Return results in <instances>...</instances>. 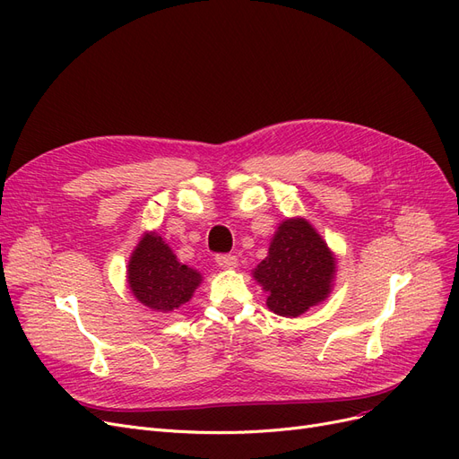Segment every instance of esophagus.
Masks as SVG:
<instances>
[{"mask_svg":"<svg viewBox=\"0 0 459 459\" xmlns=\"http://www.w3.org/2000/svg\"><path fill=\"white\" fill-rule=\"evenodd\" d=\"M215 263L221 266V268H236L238 266V259H236V255H230V253H219V255L215 257Z\"/></svg>","mask_w":459,"mask_h":459,"instance_id":"obj_1","label":"esophagus"}]
</instances>
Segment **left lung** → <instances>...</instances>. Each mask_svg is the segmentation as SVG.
Instances as JSON below:
<instances>
[{"mask_svg":"<svg viewBox=\"0 0 459 459\" xmlns=\"http://www.w3.org/2000/svg\"><path fill=\"white\" fill-rule=\"evenodd\" d=\"M333 274L334 257L321 236L304 219H287L253 276L268 291L270 310L297 317L329 295Z\"/></svg>","mask_w":459,"mask_h":459,"instance_id":"left-lung-1","label":"left lung"}]
</instances>
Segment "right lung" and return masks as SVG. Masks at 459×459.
<instances>
[{
	"label": "right lung",
	"instance_id": "obj_1",
	"mask_svg": "<svg viewBox=\"0 0 459 459\" xmlns=\"http://www.w3.org/2000/svg\"><path fill=\"white\" fill-rule=\"evenodd\" d=\"M202 281L196 270L181 264L159 234H145L128 263L134 297L157 312H172L191 299Z\"/></svg>",
	"mask_w": 459,
	"mask_h": 459
}]
</instances>
